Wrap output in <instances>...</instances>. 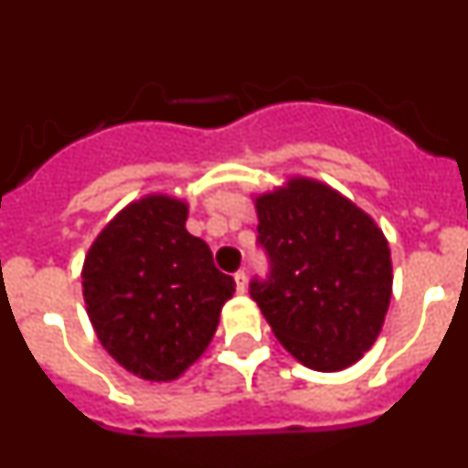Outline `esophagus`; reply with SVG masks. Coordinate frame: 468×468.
<instances>
[{
	"instance_id": "1",
	"label": "esophagus",
	"mask_w": 468,
	"mask_h": 468,
	"mask_svg": "<svg viewBox=\"0 0 468 468\" xmlns=\"http://www.w3.org/2000/svg\"><path fill=\"white\" fill-rule=\"evenodd\" d=\"M234 281H237V291H239V292H246V283H248V276H246V271H243V270H239L237 274H234Z\"/></svg>"
}]
</instances>
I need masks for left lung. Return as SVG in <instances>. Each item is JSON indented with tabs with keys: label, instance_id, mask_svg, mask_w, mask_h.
Wrapping results in <instances>:
<instances>
[{
	"label": "left lung",
	"instance_id": "1",
	"mask_svg": "<svg viewBox=\"0 0 468 468\" xmlns=\"http://www.w3.org/2000/svg\"><path fill=\"white\" fill-rule=\"evenodd\" d=\"M267 279L250 297L302 366L335 373L378 340L391 300V253L367 213L328 185L291 177L255 197Z\"/></svg>",
	"mask_w": 468,
	"mask_h": 468
}]
</instances>
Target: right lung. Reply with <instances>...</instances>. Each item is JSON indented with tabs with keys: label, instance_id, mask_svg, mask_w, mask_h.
Returning <instances> with one entry per match:
<instances>
[{
	"label": "right lung",
	"instance_id": "obj_1",
	"mask_svg": "<svg viewBox=\"0 0 468 468\" xmlns=\"http://www.w3.org/2000/svg\"><path fill=\"white\" fill-rule=\"evenodd\" d=\"M187 204L147 194L98 234L81 270L86 312L101 345L128 373L171 382L213 340L237 283L185 229Z\"/></svg>",
	"mask_w": 468,
	"mask_h": 468
}]
</instances>
